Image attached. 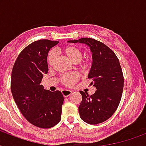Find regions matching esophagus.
Returning a JSON list of instances; mask_svg holds the SVG:
<instances>
[{
  "mask_svg": "<svg viewBox=\"0 0 146 146\" xmlns=\"http://www.w3.org/2000/svg\"><path fill=\"white\" fill-rule=\"evenodd\" d=\"M62 95L64 96V97H68L72 94V92L70 90H66V89H64L61 91Z\"/></svg>",
  "mask_w": 146,
  "mask_h": 146,
  "instance_id": "esophagus-1",
  "label": "esophagus"
}]
</instances>
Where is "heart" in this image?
<instances>
[{
    "instance_id": "heart-1",
    "label": "heart",
    "mask_w": 146,
    "mask_h": 146,
    "mask_svg": "<svg viewBox=\"0 0 146 146\" xmlns=\"http://www.w3.org/2000/svg\"><path fill=\"white\" fill-rule=\"evenodd\" d=\"M57 51H63L65 53V54L72 60L75 63H81L82 65H85L84 62H82L80 60L82 57V50H80L79 48L74 45H67L62 50H57ZM48 64L50 66H52L54 64L55 60H56V52L54 50H51L48 53ZM79 79V76L77 73H66L62 75L60 80L63 85L66 86H72L74 83Z\"/></svg>"
}]
</instances>
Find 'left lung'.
Masks as SVG:
<instances>
[{
	"label": "left lung",
	"mask_w": 146,
	"mask_h": 146,
	"mask_svg": "<svg viewBox=\"0 0 146 146\" xmlns=\"http://www.w3.org/2000/svg\"><path fill=\"white\" fill-rule=\"evenodd\" d=\"M83 43L92 52V64L88 77L97 90L93 95L80 91L82 99L79 106L80 117L89 124H98L111 117L117 109L123 89V75L117 57L104 43L82 38L69 41Z\"/></svg>",
	"instance_id": "left-lung-1"
}]
</instances>
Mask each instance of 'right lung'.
<instances>
[{
    "label": "right lung",
    "instance_id": "add662e5",
    "mask_svg": "<svg viewBox=\"0 0 146 146\" xmlns=\"http://www.w3.org/2000/svg\"><path fill=\"white\" fill-rule=\"evenodd\" d=\"M57 43L42 39L29 44L17 57L11 73V92L19 111L30 123L44 129L54 127L61 119L62 93L41 85L48 71V51Z\"/></svg>",
    "mask_w": 146,
    "mask_h": 146
}]
</instances>
